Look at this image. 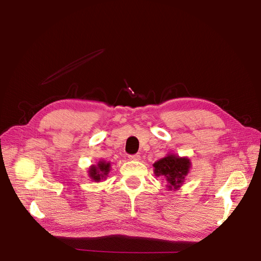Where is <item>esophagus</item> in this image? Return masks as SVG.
I'll use <instances>...</instances> for the list:
<instances>
[{"mask_svg": "<svg viewBox=\"0 0 261 261\" xmlns=\"http://www.w3.org/2000/svg\"><path fill=\"white\" fill-rule=\"evenodd\" d=\"M129 159H130V160H140V155H139L138 153L130 154V155H129Z\"/></svg>", "mask_w": 261, "mask_h": 261, "instance_id": "1", "label": "esophagus"}]
</instances>
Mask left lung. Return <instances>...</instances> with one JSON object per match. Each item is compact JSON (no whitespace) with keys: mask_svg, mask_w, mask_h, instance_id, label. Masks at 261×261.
I'll list each match as a JSON object with an SVG mask.
<instances>
[{"mask_svg":"<svg viewBox=\"0 0 261 261\" xmlns=\"http://www.w3.org/2000/svg\"><path fill=\"white\" fill-rule=\"evenodd\" d=\"M154 174L163 176L168 180L170 188H178L183 183L185 176L191 168L187 158H178L174 154H169L154 164Z\"/></svg>","mask_w":261,"mask_h":261,"instance_id":"left-lung-1","label":"left lung"}]
</instances>
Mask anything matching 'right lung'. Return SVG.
<instances>
[{
	"label": "right lung",
	"mask_w": 261,
	"mask_h": 261,
	"mask_svg": "<svg viewBox=\"0 0 261 261\" xmlns=\"http://www.w3.org/2000/svg\"><path fill=\"white\" fill-rule=\"evenodd\" d=\"M110 171V163H106L103 162H99L97 167H92L90 169V176L94 179V180H100L101 177H105L108 172Z\"/></svg>",
	"instance_id": "right-lung-1"
}]
</instances>
